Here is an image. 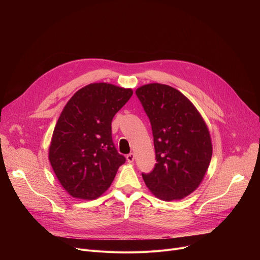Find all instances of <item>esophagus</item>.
<instances>
[{"label": "esophagus", "mask_w": 260, "mask_h": 260, "mask_svg": "<svg viewBox=\"0 0 260 260\" xmlns=\"http://www.w3.org/2000/svg\"><path fill=\"white\" fill-rule=\"evenodd\" d=\"M126 160L128 161V162H134V160H135V155L133 154V153H129L128 155H126Z\"/></svg>", "instance_id": "obj_1"}]
</instances>
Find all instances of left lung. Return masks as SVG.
Returning a JSON list of instances; mask_svg holds the SVG:
<instances>
[{"mask_svg": "<svg viewBox=\"0 0 260 260\" xmlns=\"http://www.w3.org/2000/svg\"><path fill=\"white\" fill-rule=\"evenodd\" d=\"M151 121L156 165L143 180L161 200H180L201 183L212 158L206 122L183 93L166 84L151 83L136 90Z\"/></svg>", "mask_w": 260, "mask_h": 260, "instance_id": "obj_1", "label": "left lung"}]
</instances>
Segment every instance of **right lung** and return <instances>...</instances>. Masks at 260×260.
Returning <instances> with one entry per match:
<instances>
[{
	"instance_id": "obj_1",
	"label": "right lung",
	"mask_w": 260,
	"mask_h": 260,
	"mask_svg": "<svg viewBox=\"0 0 260 260\" xmlns=\"http://www.w3.org/2000/svg\"><path fill=\"white\" fill-rule=\"evenodd\" d=\"M131 88L92 83L67 102L53 129L49 162L71 196L92 200L111 186L125 157L112 138V120L132 97Z\"/></svg>"
}]
</instances>
